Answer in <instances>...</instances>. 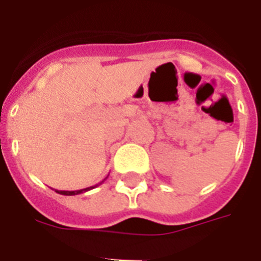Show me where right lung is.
<instances>
[{
  "label": "right lung",
  "instance_id": "right-lung-1",
  "mask_svg": "<svg viewBox=\"0 0 261 261\" xmlns=\"http://www.w3.org/2000/svg\"><path fill=\"white\" fill-rule=\"evenodd\" d=\"M103 183V181H102ZM98 186V184H96ZM95 186V187H96ZM95 187H89V188H85V190H80V191H57V193H60V195H65V196H74V195H80V193H84L86 192V191H90L93 190V188H95Z\"/></svg>",
  "mask_w": 261,
  "mask_h": 261
}]
</instances>
